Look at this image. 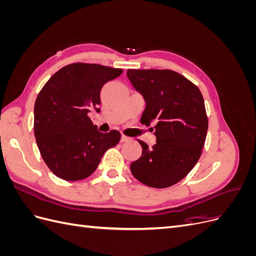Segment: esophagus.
I'll use <instances>...</instances> for the list:
<instances>
[{
  "label": "esophagus",
  "instance_id": "esophagus-1",
  "mask_svg": "<svg viewBox=\"0 0 256 256\" xmlns=\"http://www.w3.org/2000/svg\"><path fill=\"white\" fill-rule=\"evenodd\" d=\"M128 141H130V138H128V136H122V138H120V142H128Z\"/></svg>",
  "mask_w": 256,
  "mask_h": 256
}]
</instances>
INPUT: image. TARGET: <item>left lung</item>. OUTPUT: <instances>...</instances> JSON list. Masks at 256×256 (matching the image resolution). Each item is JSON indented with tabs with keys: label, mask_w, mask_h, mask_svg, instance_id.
Segmentation results:
<instances>
[{
	"label": "left lung",
	"mask_w": 256,
	"mask_h": 256,
	"mask_svg": "<svg viewBox=\"0 0 256 256\" xmlns=\"http://www.w3.org/2000/svg\"><path fill=\"white\" fill-rule=\"evenodd\" d=\"M127 76L145 100L141 122H154L157 138L152 148L138 140L142 156L131 164V173L148 187H171L188 175L202 154L208 130L202 92L172 70L129 69Z\"/></svg>",
	"instance_id": "obj_1"
}]
</instances>
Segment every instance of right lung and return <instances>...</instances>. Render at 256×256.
I'll list each match as a JSON object with an SVG mask.
<instances>
[{"instance_id": "obj_1", "label": "right lung", "mask_w": 256, "mask_h": 256, "mask_svg": "<svg viewBox=\"0 0 256 256\" xmlns=\"http://www.w3.org/2000/svg\"><path fill=\"white\" fill-rule=\"evenodd\" d=\"M122 69L76 63L54 74L37 96L34 134L46 164L65 180H81L95 172L106 150L118 145V131L102 134L88 113L99 112L100 90Z\"/></svg>"}]
</instances>
